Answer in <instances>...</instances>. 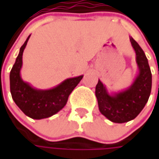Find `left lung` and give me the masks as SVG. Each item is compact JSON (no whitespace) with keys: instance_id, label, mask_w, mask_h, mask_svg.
<instances>
[{"instance_id":"8db88e82","label":"left lung","mask_w":159,"mask_h":159,"mask_svg":"<svg viewBox=\"0 0 159 159\" xmlns=\"http://www.w3.org/2000/svg\"><path fill=\"white\" fill-rule=\"evenodd\" d=\"M135 54L139 73L134 83L125 91L110 95L101 80L95 87L100 112L114 123H125L135 119L149 100L152 76L148 59L137 42L130 37Z\"/></svg>"}]
</instances>
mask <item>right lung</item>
Returning <instances> with one entry per match:
<instances>
[{
	"label": "right lung",
	"mask_w": 159,
	"mask_h": 159,
	"mask_svg": "<svg viewBox=\"0 0 159 159\" xmlns=\"http://www.w3.org/2000/svg\"><path fill=\"white\" fill-rule=\"evenodd\" d=\"M31 35L20 48V51L9 74L12 99L26 116L34 119H46L62 110L72 90L82 80L83 75L67 79L56 88L48 90L36 89L25 82L20 76L23 52Z\"/></svg>",
	"instance_id": "add662e5"
}]
</instances>
